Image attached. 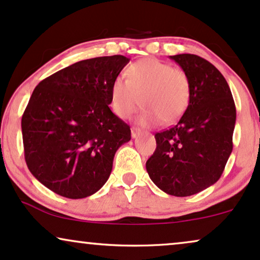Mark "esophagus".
<instances>
[{
    "label": "esophagus",
    "mask_w": 260,
    "mask_h": 260,
    "mask_svg": "<svg viewBox=\"0 0 260 260\" xmlns=\"http://www.w3.org/2000/svg\"><path fill=\"white\" fill-rule=\"evenodd\" d=\"M140 132H141V131L138 127L133 126L132 128H131V134H132V138H136Z\"/></svg>",
    "instance_id": "obj_1"
}]
</instances>
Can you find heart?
<instances>
[{"mask_svg":"<svg viewBox=\"0 0 260 260\" xmlns=\"http://www.w3.org/2000/svg\"><path fill=\"white\" fill-rule=\"evenodd\" d=\"M126 78L117 77L111 85V102L116 115L132 116L143 102L139 122L145 126L176 122L190 100V83L185 71L157 58L146 57L133 62Z\"/></svg>","mask_w":260,"mask_h":260,"instance_id":"b5f03b06","label":"heart"}]
</instances>
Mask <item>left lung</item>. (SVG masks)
<instances>
[{
    "mask_svg": "<svg viewBox=\"0 0 260 260\" xmlns=\"http://www.w3.org/2000/svg\"><path fill=\"white\" fill-rule=\"evenodd\" d=\"M190 83V100L175 126L154 134L146 170L154 185L175 197L199 193L218 181L233 151L236 109L217 68L193 54L170 56Z\"/></svg>",
    "mask_w": 260,
    "mask_h": 260,
    "instance_id": "1",
    "label": "left lung"
}]
</instances>
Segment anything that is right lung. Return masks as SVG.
<instances>
[{
	"instance_id": "add662e5",
	"label": "right lung",
	"mask_w": 260,
	"mask_h": 260,
	"mask_svg": "<svg viewBox=\"0 0 260 260\" xmlns=\"http://www.w3.org/2000/svg\"><path fill=\"white\" fill-rule=\"evenodd\" d=\"M129 58L79 61L36 86L21 119L25 160L58 196L86 198L109 179L131 128L110 110L111 85Z\"/></svg>"
}]
</instances>
